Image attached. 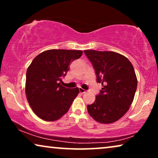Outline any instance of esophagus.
<instances>
[{
	"instance_id": "esophagus-1",
	"label": "esophagus",
	"mask_w": 158,
	"mask_h": 158,
	"mask_svg": "<svg viewBox=\"0 0 158 158\" xmlns=\"http://www.w3.org/2000/svg\"><path fill=\"white\" fill-rule=\"evenodd\" d=\"M79 91L81 93V94H85V93L86 92V90H84L83 88H79Z\"/></svg>"
}]
</instances>
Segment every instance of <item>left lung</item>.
Here are the masks:
<instances>
[{"instance_id":"left-lung-1","label":"left lung","mask_w":158,"mask_h":158,"mask_svg":"<svg viewBox=\"0 0 158 158\" xmlns=\"http://www.w3.org/2000/svg\"><path fill=\"white\" fill-rule=\"evenodd\" d=\"M84 52L94 66L97 82L103 85L95 102L88 105V114L101 124L115 122L128 111L137 90V79L132 64L114 52Z\"/></svg>"}]
</instances>
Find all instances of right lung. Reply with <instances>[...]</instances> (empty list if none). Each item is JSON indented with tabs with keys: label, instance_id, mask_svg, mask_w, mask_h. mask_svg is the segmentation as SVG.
Masks as SVG:
<instances>
[{
	"label": "right lung",
	"instance_id": "1",
	"mask_svg": "<svg viewBox=\"0 0 158 158\" xmlns=\"http://www.w3.org/2000/svg\"><path fill=\"white\" fill-rule=\"evenodd\" d=\"M83 55L81 50L49 49L33 60L27 71L26 96L34 114L44 121L61 118L70 109L79 88H66L60 82L69 64Z\"/></svg>",
	"mask_w": 158,
	"mask_h": 158
}]
</instances>
